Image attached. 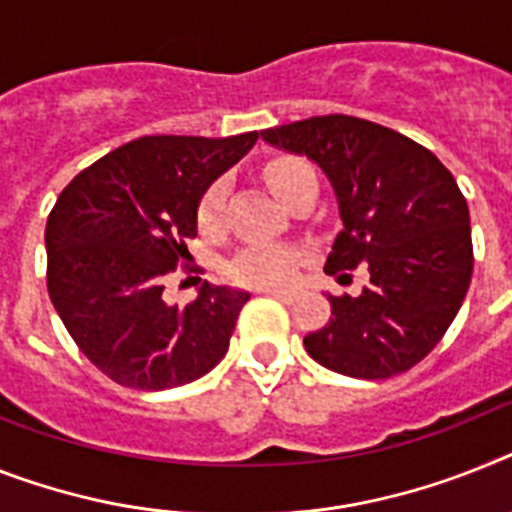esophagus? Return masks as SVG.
<instances>
[{
    "instance_id": "1",
    "label": "esophagus",
    "mask_w": 512,
    "mask_h": 512,
    "mask_svg": "<svg viewBox=\"0 0 512 512\" xmlns=\"http://www.w3.org/2000/svg\"><path fill=\"white\" fill-rule=\"evenodd\" d=\"M265 294H268V296H273V299H281V302H286V304L296 302V294H294V291H283V289H265Z\"/></svg>"
}]
</instances>
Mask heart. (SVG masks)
<instances>
[{"label": "heart", "mask_w": 512, "mask_h": 512, "mask_svg": "<svg viewBox=\"0 0 512 512\" xmlns=\"http://www.w3.org/2000/svg\"><path fill=\"white\" fill-rule=\"evenodd\" d=\"M265 182L278 200L291 205L304 190L315 187V171L299 158H276L265 166ZM223 208H226V182L218 179L205 190L200 208H197V223L205 234H216L223 226ZM299 252L281 244H247L239 249L226 273L234 283L252 286V289H276L286 286L299 268Z\"/></svg>", "instance_id": "heart-1"}]
</instances>
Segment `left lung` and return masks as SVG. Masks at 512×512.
Returning <instances> with one entry per match:
<instances>
[{
  "label": "left lung",
  "mask_w": 512,
  "mask_h": 512,
  "mask_svg": "<svg viewBox=\"0 0 512 512\" xmlns=\"http://www.w3.org/2000/svg\"><path fill=\"white\" fill-rule=\"evenodd\" d=\"M263 140L320 163L338 197L343 229L325 273L369 281L330 296V320L304 336L322 367L362 380L409 372L442 341L474 270L463 192L440 158L401 132L325 114L263 132Z\"/></svg>",
  "instance_id": "1"
}]
</instances>
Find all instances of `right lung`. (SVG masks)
Masks as SVG:
<instances>
[{
  "mask_svg": "<svg viewBox=\"0 0 512 512\" xmlns=\"http://www.w3.org/2000/svg\"><path fill=\"white\" fill-rule=\"evenodd\" d=\"M257 137H137L80 171L59 195L46 223L51 304L77 349L117 385H187L229 351L247 291L203 281L195 302L171 307L163 278L200 273L184 263L200 200Z\"/></svg>",
  "mask_w": 512,
  "mask_h": 512,
  "instance_id": "add662e5",
  "label": "right lung"
}]
</instances>
